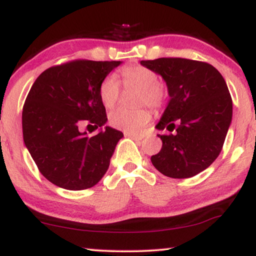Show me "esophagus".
<instances>
[{
  "label": "esophagus",
  "mask_w": 256,
  "mask_h": 256,
  "mask_svg": "<svg viewBox=\"0 0 256 256\" xmlns=\"http://www.w3.org/2000/svg\"><path fill=\"white\" fill-rule=\"evenodd\" d=\"M124 136L126 138L134 140V141H141V140L143 138V136H141V135H132V134H128V132H124Z\"/></svg>",
  "instance_id": "1"
}]
</instances>
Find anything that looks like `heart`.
<instances>
[{
  "label": "heart",
  "mask_w": 256,
  "mask_h": 256,
  "mask_svg": "<svg viewBox=\"0 0 256 256\" xmlns=\"http://www.w3.org/2000/svg\"><path fill=\"white\" fill-rule=\"evenodd\" d=\"M122 82L124 87H136L141 90L138 98L140 106H149L152 110L160 112L166 104V92L155 71L142 65L126 66L121 70ZM121 86L116 76L108 74L102 79L99 86V96L106 108H113L118 101ZM152 118L148 108L136 110H120L110 113L108 122L112 127L120 129L128 134H141L142 129Z\"/></svg>",
  "instance_id": "heart-1"
}]
</instances>
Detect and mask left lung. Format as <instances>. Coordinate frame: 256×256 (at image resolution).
<instances>
[{
    "mask_svg": "<svg viewBox=\"0 0 256 256\" xmlns=\"http://www.w3.org/2000/svg\"><path fill=\"white\" fill-rule=\"evenodd\" d=\"M141 64L162 76L170 101L156 128L162 149L152 156L160 174L171 178L196 176L222 152L232 121V98L218 70L204 62L158 58Z\"/></svg>",
    "mask_w": 256,
    "mask_h": 256,
    "instance_id": "1",
    "label": "left lung"
}]
</instances>
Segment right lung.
I'll return each instance as SVG.
<instances>
[{"instance_id": "1", "label": "right lung", "mask_w": 256, "mask_h": 256, "mask_svg": "<svg viewBox=\"0 0 256 256\" xmlns=\"http://www.w3.org/2000/svg\"><path fill=\"white\" fill-rule=\"evenodd\" d=\"M120 64L76 59L45 70L34 82L23 106V140L38 170L52 184L85 190L108 170L124 134L106 127L88 136L79 127L87 122L96 129L107 122L99 86Z\"/></svg>"}]
</instances>
